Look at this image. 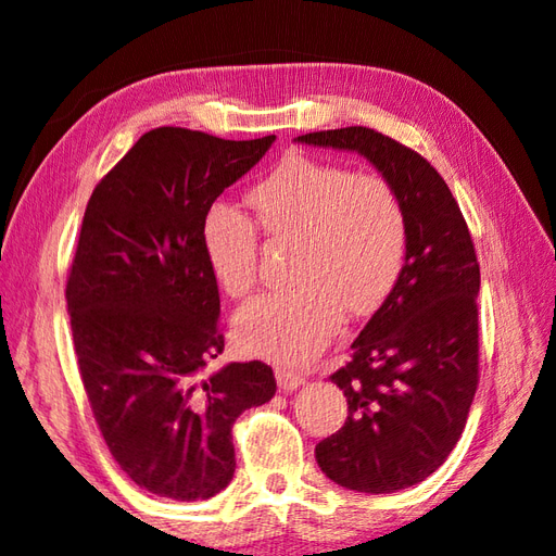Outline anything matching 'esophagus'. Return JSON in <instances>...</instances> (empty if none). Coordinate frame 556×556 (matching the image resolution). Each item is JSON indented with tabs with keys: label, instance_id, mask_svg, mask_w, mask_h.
I'll list each match as a JSON object with an SVG mask.
<instances>
[{
	"label": "esophagus",
	"instance_id": "1",
	"mask_svg": "<svg viewBox=\"0 0 556 556\" xmlns=\"http://www.w3.org/2000/svg\"><path fill=\"white\" fill-rule=\"evenodd\" d=\"M277 387H279V391H294V389H299L301 383L306 381V377L304 375H299V371H294V369H289V367H277Z\"/></svg>",
	"mask_w": 556,
	"mask_h": 556
}]
</instances>
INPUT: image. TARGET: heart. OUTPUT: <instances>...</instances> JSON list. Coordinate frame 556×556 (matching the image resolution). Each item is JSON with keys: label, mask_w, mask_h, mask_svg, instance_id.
Wrapping results in <instances>:
<instances>
[{"label": "heart", "mask_w": 556, "mask_h": 556, "mask_svg": "<svg viewBox=\"0 0 556 556\" xmlns=\"http://www.w3.org/2000/svg\"><path fill=\"white\" fill-rule=\"evenodd\" d=\"M271 243L294 240V279L236 311L233 332L252 355L301 365L328 345L342 316H369L393 291L406 260V214L387 179L289 155L250 191ZM211 275L228 296L255 287L257 230L238 211L214 206L204 224Z\"/></svg>", "instance_id": "heart-1"}]
</instances>
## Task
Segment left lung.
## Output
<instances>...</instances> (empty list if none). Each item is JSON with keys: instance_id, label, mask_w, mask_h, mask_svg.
Segmentation results:
<instances>
[{"instance_id": "1", "label": "left lung", "mask_w": 556, "mask_h": 556, "mask_svg": "<svg viewBox=\"0 0 556 556\" xmlns=\"http://www.w3.org/2000/svg\"><path fill=\"white\" fill-rule=\"evenodd\" d=\"M296 140L369 160L406 214L399 281L330 377L348 396V420L318 442L316 462L350 491L416 486L457 445L479 383L481 279L467 220L438 169L375 128Z\"/></svg>"}]
</instances>
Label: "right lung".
<instances>
[{"label":"right lung","instance_id":"right-lung-1","mask_svg":"<svg viewBox=\"0 0 556 556\" xmlns=\"http://www.w3.org/2000/svg\"><path fill=\"white\" fill-rule=\"evenodd\" d=\"M271 143L155 128L85 211L65 291L79 377L111 457L163 498L224 491L236 471V418L277 391L265 362L208 369L224 332L204 252L211 204Z\"/></svg>","mask_w":556,"mask_h":556}]
</instances>
